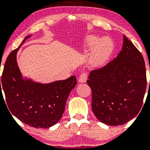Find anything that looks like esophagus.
Returning <instances> with one entry per match:
<instances>
[{
  "label": "esophagus",
  "instance_id": "esophagus-1",
  "mask_svg": "<svg viewBox=\"0 0 150 150\" xmlns=\"http://www.w3.org/2000/svg\"><path fill=\"white\" fill-rule=\"evenodd\" d=\"M87 79V74L86 73H82L81 75L79 76L78 80L79 82H81V83H83V82H86Z\"/></svg>",
  "mask_w": 150,
  "mask_h": 150
}]
</instances>
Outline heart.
<instances>
[{"label": "heart", "mask_w": 150, "mask_h": 150, "mask_svg": "<svg viewBox=\"0 0 150 150\" xmlns=\"http://www.w3.org/2000/svg\"><path fill=\"white\" fill-rule=\"evenodd\" d=\"M86 44L89 47H94L92 63L94 66H99L104 63L113 51V43L107 37L99 39L97 36H89L86 40Z\"/></svg>", "instance_id": "obj_1"}]
</instances>
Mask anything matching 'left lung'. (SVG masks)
Here are the masks:
<instances>
[{
    "label": "left lung",
    "instance_id": "8db88e82",
    "mask_svg": "<svg viewBox=\"0 0 150 150\" xmlns=\"http://www.w3.org/2000/svg\"><path fill=\"white\" fill-rule=\"evenodd\" d=\"M87 83L92 89V109L98 119L113 126L125 124L138 114L143 103L147 87L143 56L124 35L117 57L91 71Z\"/></svg>",
    "mask_w": 150,
    "mask_h": 150
}]
</instances>
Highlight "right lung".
Segmentation results:
<instances>
[{"label":"right lung","instance_id":"obj_1","mask_svg":"<svg viewBox=\"0 0 150 150\" xmlns=\"http://www.w3.org/2000/svg\"><path fill=\"white\" fill-rule=\"evenodd\" d=\"M30 37H26L7 58L0 80V95L3 96V90L8 109L22 123L36 128H48L61 118L77 80L75 75L47 84L23 78L17 63V53Z\"/></svg>","mask_w":150,"mask_h":150}]
</instances>
